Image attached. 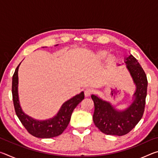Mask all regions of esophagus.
<instances>
[{"label": "esophagus", "mask_w": 158, "mask_h": 158, "mask_svg": "<svg viewBox=\"0 0 158 158\" xmlns=\"http://www.w3.org/2000/svg\"><path fill=\"white\" fill-rule=\"evenodd\" d=\"M93 93V90L92 89H90V88H88V89H85L84 90V95L85 97H88V96H90Z\"/></svg>", "instance_id": "obj_1"}]
</instances>
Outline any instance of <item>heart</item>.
Masks as SVG:
<instances>
[{
	"label": "heart",
	"mask_w": 158,
	"mask_h": 158,
	"mask_svg": "<svg viewBox=\"0 0 158 158\" xmlns=\"http://www.w3.org/2000/svg\"><path fill=\"white\" fill-rule=\"evenodd\" d=\"M107 54H108L107 51L102 50L98 53V56L99 58H100V59H103V58H105L106 56H107ZM116 58L114 56H112V55L109 56L107 58L108 65H113V64L116 62Z\"/></svg>",
	"instance_id": "b5f03b06"
}]
</instances>
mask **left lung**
Listing matches in <instances>:
<instances>
[{
    "mask_svg": "<svg viewBox=\"0 0 158 158\" xmlns=\"http://www.w3.org/2000/svg\"><path fill=\"white\" fill-rule=\"evenodd\" d=\"M125 63L136 85L134 101L127 109L118 111L108 102L91 95L95 106L93 122L102 132L108 135L123 136L130 132L141 119L145 109L148 85L145 72L132 55L125 58Z\"/></svg>",
    "mask_w": 158,
    "mask_h": 158,
    "instance_id": "1",
    "label": "left lung"
}]
</instances>
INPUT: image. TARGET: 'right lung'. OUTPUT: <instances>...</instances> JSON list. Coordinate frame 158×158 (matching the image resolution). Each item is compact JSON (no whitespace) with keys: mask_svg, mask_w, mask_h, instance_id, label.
I'll return each instance as SVG.
<instances>
[{"mask_svg":"<svg viewBox=\"0 0 158 158\" xmlns=\"http://www.w3.org/2000/svg\"><path fill=\"white\" fill-rule=\"evenodd\" d=\"M19 63L12 77V93L15 112L19 119L28 132L37 138H52L61 135L70 121L71 115L76 106L84 99V93L81 92L66 101L61 106L59 111L52 118L38 121L24 114L21 108L18 95V69Z\"/></svg>","mask_w":158,"mask_h":158,"instance_id":"add662e5","label":"right lung"}]
</instances>
